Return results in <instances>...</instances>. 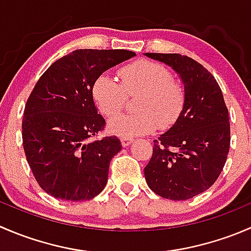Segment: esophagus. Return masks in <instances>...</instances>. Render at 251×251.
I'll return each mask as SVG.
<instances>
[{
    "label": "esophagus",
    "instance_id": "1",
    "mask_svg": "<svg viewBox=\"0 0 251 251\" xmlns=\"http://www.w3.org/2000/svg\"><path fill=\"white\" fill-rule=\"evenodd\" d=\"M132 142H133V140H132V138H130V137H123V138H121V144H123V147H128L131 143H132Z\"/></svg>",
    "mask_w": 251,
    "mask_h": 251
}]
</instances>
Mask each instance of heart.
Segmentation results:
<instances>
[{
	"instance_id": "1",
	"label": "heart",
	"mask_w": 251,
	"mask_h": 251,
	"mask_svg": "<svg viewBox=\"0 0 251 251\" xmlns=\"http://www.w3.org/2000/svg\"><path fill=\"white\" fill-rule=\"evenodd\" d=\"M121 83L107 74L93 83L92 95L105 118H113L124 109L127 97L138 96L137 113L119 115L109 121L108 128L120 137L146 135L170 127L184 105V90L173 80L168 68L151 60H138L119 70Z\"/></svg>"
}]
</instances>
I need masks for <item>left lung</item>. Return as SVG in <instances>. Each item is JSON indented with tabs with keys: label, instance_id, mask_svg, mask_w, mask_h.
<instances>
[{
	"label": "left lung",
	"instance_id": "1",
	"mask_svg": "<svg viewBox=\"0 0 251 251\" xmlns=\"http://www.w3.org/2000/svg\"><path fill=\"white\" fill-rule=\"evenodd\" d=\"M144 55L173 68L186 95L176 123L154 141L144 176L158 196L187 201L209 189L226 164L231 143L228 109L217 81L201 63L178 53Z\"/></svg>",
	"mask_w": 251,
	"mask_h": 251
}]
</instances>
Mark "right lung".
I'll return each mask as SVG.
<instances>
[{"instance_id":"obj_1","label":"right lung","mask_w":251,"mask_h":251,"mask_svg":"<svg viewBox=\"0 0 251 251\" xmlns=\"http://www.w3.org/2000/svg\"><path fill=\"white\" fill-rule=\"evenodd\" d=\"M126 50H76L42 74L25 104L23 147L35 179L62 201H90L104 189L116 136L91 141L105 120L93 100V83L105 70L135 57Z\"/></svg>"}]
</instances>
